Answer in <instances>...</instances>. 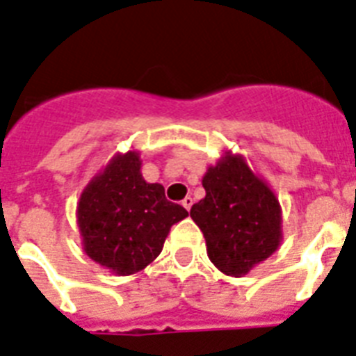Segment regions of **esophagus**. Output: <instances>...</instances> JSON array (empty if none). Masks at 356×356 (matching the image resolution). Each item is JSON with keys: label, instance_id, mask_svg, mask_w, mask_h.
<instances>
[{"label": "esophagus", "instance_id": "34e87169", "mask_svg": "<svg viewBox=\"0 0 356 356\" xmlns=\"http://www.w3.org/2000/svg\"><path fill=\"white\" fill-rule=\"evenodd\" d=\"M192 204H193V199L190 197V195H186V197L183 199V207L186 208L188 212H190V208H192Z\"/></svg>", "mask_w": 356, "mask_h": 356}]
</instances>
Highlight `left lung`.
Listing matches in <instances>:
<instances>
[{"mask_svg":"<svg viewBox=\"0 0 356 356\" xmlns=\"http://www.w3.org/2000/svg\"><path fill=\"white\" fill-rule=\"evenodd\" d=\"M203 188L207 195L193 204L190 216L207 239L208 258L228 276L247 274L278 248V199L236 155L208 170Z\"/></svg>","mask_w":356,"mask_h":356,"instance_id":"left-lung-1","label":"left lung"}]
</instances>
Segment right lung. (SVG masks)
I'll return each mask as SVG.
<instances>
[{
    "label": "right lung",
    "mask_w": 356,
    "mask_h": 356,
    "mask_svg": "<svg viewBox=\"0 0 356 356\" xmlns=\"http://www.w3.org/2000/svg\"><path fill=\"white\" fill-rule=\"evenodd\" d=\"M186 216L181 204L166 199L163 184L144 181L135 152L113 159L78 203L86 254L122 276L157 258L170 228Z\"/></svg>",
    "instance_id": "1"
}]
</instances>
